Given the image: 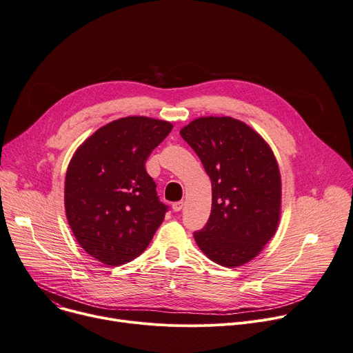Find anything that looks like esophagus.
<instances>
[{
    "mask_svg": "<svg viewBox=\"0 0 353 353\" xmlns=\"http://www.w3.org/2000/svg\"><path fill=\"white\" fill-rule=\"evenodd\" d=\"M183 205H184V203H183V201L173 203V204H172V210H173L174 212H179V211H181V210H183Z\"/></svg>",
    "mask_w": 353,
    "mask_h": 353,
    "instance_id": "esophagus-1",
    "label": "esophagus"
}]
</instances>
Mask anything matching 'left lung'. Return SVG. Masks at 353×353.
<instances>
[{
  "label": "left lung",
  "instance_id": "obj_1",
  "mask_svg": "<svg viewBox=\"0 0 353 353\" xmlns=\"http://www.w3.org/2000/svg\"><path fill=\"white\" fill-rule=\"evenodd\" d=\"M211 180L212 204L205 227L194 232L212 262L243 266L277 231L281 216V176L269 143L232 117H200L181 128Z\"/></svg>",
  "mask_w": 353,
  "mask_h": 353
}]
</instances>
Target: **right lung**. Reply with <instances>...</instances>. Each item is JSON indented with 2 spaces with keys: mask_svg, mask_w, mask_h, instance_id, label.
<instances>
[{
  "mask_svg": "<svg viewBox=\"0 0 353 353\" xmlns=\"http://www.w3.org/2000/svg\"><path fill=\"white\" fill-rule=\"evenodd\" d=\"M173 123L141 115L115 119L73 153L65 180V210L79 245L99 262L119 266L148 248L165 219L145 163Z\"/></svg>",
  "mask_w": 353,
  "mask_h": 353,
  "instance_id": "obj_1",
  "label": "right lung"
}]
</instances>
